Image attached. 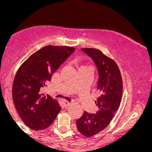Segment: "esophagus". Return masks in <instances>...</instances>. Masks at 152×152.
<instances>
[{
  "label": "esophagus",
  "instance_id": "34e87169",
  "mask_svg": "<svg viewBox=\"0 0 152 152\" xmlns=\"http://www.w3.org/2000/svg\"><path fill=\"white\" fill-rule=\"evenodd\" d=\"M69 106H70V103L69 102H64V103H63V107L65 108V109H66L67 107H69Z\"/></svg>",
  "mask_w": 152,
  "mask_h": 152
}]
</instances>
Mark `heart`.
Masks as SVG:
<instances>
[{
	"mask_svg": "<svg viewBox=\"0 0 152 152\" xmlns=\"http://www.w3.org/2000/svg\"><path fill=\"white\" fill-rule=\"evenodd\" d=\"M82 67H86V68H88V67H86V66H82ZM88 69H90V68H88Z\"/></svg>",
	"mask_w": 152,
	"mask_h": 152,
	"instance_id": "heart-1",
	"label": "heart"
}]
</instances>
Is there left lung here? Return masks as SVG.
<instances>
[{
    "label": "left lung",
    "mask_w": 152,
    "mask_h": 152,
    "mask_svg": "<svg viewBox=\"0 0 152 152\" xmlns=\"http://www.w3.org/2000/svg\"><path fill=\"white\" fill-rule=\"evenodd\" d=\"M83 53L91 58L98 71L97 90L100 96L95 103L96 114L84 111L76 120L78 132L86 137L99 133L109 125L117 111L122 95V78L118 66L112 59L95 48H81Z\"/></svg>",
    "instance_id": "1"
}]
</instances>
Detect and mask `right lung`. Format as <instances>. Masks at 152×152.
I'll use <instances>...</instances> for the list:
<instances>
[{
	"mask_svg": "<svg viewBox=\"0 0 152 152\" xmlns=\"http://www.w3.org/2000/svg\"><path fill=\"white\" fill-rule=\"evenodd\" d=\"M74 50L69 46H45L32 54L17 71L13 84V102L20 117L29 128L44 129L61 111L57 101L41 91Z\"/></svg>",
	"mask_w": 152,
	"mask_h": 152,
	"instance_id": "add662e5",
	"label": "right lung"
}]
</instances>
